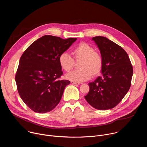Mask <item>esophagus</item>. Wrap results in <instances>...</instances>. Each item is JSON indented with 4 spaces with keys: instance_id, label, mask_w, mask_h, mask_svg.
<instances>
[{
    "instance_id": "34e87169",
    "label": "esophagus",
    "mask_w": 147,
    "mask_h": 147,
    "mask_svg": "<svg viewBox=\"0 0 147 147\" xmlns=\"http://www.w3.org/2000/svg\"><path fill=\"white\" fill-rule=\"evenodd\" d=\"M71 84H77V85H78V84H80V83L79 82H73V81H71Z\"/></svg>"
}]
</instances>
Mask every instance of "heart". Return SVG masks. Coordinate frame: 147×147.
<instances>
[{"mask_svg":"<svg viewBox=\"0 0 147 147\" xmlns=\"http://www.w3.org/2000/svg\"><path fill=\"white\" fill-rule=\"evenodd\" d=\"M72 54L76 60H81L79 65L81 69L67 74L66 78L68 80L81 82L90 79L92 74L96 76L101 72L103 65V58L88 44H79L73 49ZM59 63L61 69L66 71H70L74 66V59L67 52H63L60 55Z\"/></svg>","mask_w":147,"mask_h":147,"instance_id":"b5f03b06","label":"heart"}]
</instances>
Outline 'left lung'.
I'll use <instances>...</instances> for the list:
<instances>
[{
	"instance_id": "8db88e82",
	"label": "left lung",
	"mask_w": 147,
	"mask_h": 147,
	"mask_svg": "<svg viewBox=\"0 0 147 147\" xmlns=\"http://www.w3.org/2000/svg\"><path fill=\"white\" fill-rule=\"evenodd\" d=\"M103 58L102 75L88 84L85 99L93 108L107 110L115 107L131 86L133 66L127 53L120 46L104 36L92 39Z\"/></svg>"
}]
</instances>
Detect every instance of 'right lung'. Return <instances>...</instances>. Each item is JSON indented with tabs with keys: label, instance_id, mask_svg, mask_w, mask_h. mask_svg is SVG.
Returning a JSON list of instances; mask_svg holds the SVG:
<instances>
[{
	"label": "right lung",
	"instance_id": "obj_1",
	"mask_svg": "<svg viewBox=\"0 0 147 147\" xmlns=\"http://www.w3.org/2000/svg\"><path fill=\"white\" fill-rule=\"evenodd\" d=\"M77 40L44 35L31 44L20 59L15 80L18 94L35 112L46 113L59 103L70 81L59 80L63 74L60 55Z\"/></svg>",
	"mask_w": 147,
	"mask_h": 147
}]
</instances>
